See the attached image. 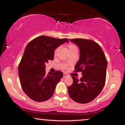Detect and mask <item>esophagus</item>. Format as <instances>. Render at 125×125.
Wrapping results in <instances>:
<instances>
[{
    "label": "esophagus",
    "mask_w": 125,
    "mask_h": 125,
    "mask_svg": "<svg viewBox=\"0 0 125 125\" xmlns=\"http://www.w3.org/2000/svg\"><path fill=\"white\" fill-rule=\"evenodd\" d=\"M68 75L66 73H63V78H66V77H68Z\"/></svg>",
    "instance_id": "1"
}]
</instances>
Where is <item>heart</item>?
I'll use <instances>...</instances> for the list:
<instances>
[{
    "mask_svg": "<svg viewBox=\"0 0 125 125\" xmlns=\"http://www.w3.org/2000/svg\"><path fill=\"white\" fill-rule=\"evenodd\" d=\"M66 47H67V50H68V52H72V51H73L75 50H78V49H77V47H76V46L73 44V43H68V44L66 46ZM58 51V49H57L55 50V52H54V54H55V55L57 54Z\"/></svg>",
    "mask_w": 125,
    "mask_h": 125,
    "instance_id": "heart-1",
    "label": "heart"
}]
</instances>
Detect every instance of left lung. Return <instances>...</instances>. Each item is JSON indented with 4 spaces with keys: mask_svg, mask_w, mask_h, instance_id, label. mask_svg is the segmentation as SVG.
<instances>
[{
    "mask_svg": "<svg viewBox=\"0 0 125 125\" xmlns=\"http://www.w3.org/2000/svg\"><path fill=\"white\" fill-rule=\"evenodd\" d=\"M80 49L79 60L75 65V71L82 72L79 80L72 76L73 83L68 87L72 99L80 104L92 101L103 90L105 83L107 60L100 46L92 40L70 39Z\"/></svg>",
    "mask_w": 125,
    "mask_h": 125,
    "instance_id": "obj_1",
    "label": "left lung"
}]
</instances>
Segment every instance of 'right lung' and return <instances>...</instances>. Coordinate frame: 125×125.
Segmentation results:
<instances>
[{
    "label": "right lung",
    "instance_id": "right-lung-1",
    "mask_svg": "<svg viewBox=\"0 0 125 125\" xmlns=\"http://www.w3.org/2000/svg\"><path fill=\"white\" fill-rule=\"evenodd\" d=\"M66 42H68L67 38L41 36L34 38L26 46L18 73L22 90L31 100L45 101L53 94L63 74L62 72L56 71L46 75L45 63L53 60L54 50Z\"/></svg>",
    "mask_w": 125,
    "mask_h": 125
}]
</instances>
